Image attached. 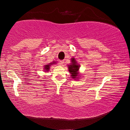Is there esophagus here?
<instances>
[{
  "mask_svg": "<svg viewBox=\"0 0 130 130\" xmlns=\"http://www.w3.org/2000/svg\"><path fill=\"white\" fill-rule=\"evenodd\" d=\"M59 63L60 65H63V63H64V61L63 60H59Z\"/></svg>",
  "mask_w": 130,
  "mask_h": 130,
  "instance_id": "34e87169",
  "label": "esophagus"
}]
</instances>
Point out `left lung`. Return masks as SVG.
<instances>
[{"mask_svg":"<svg viewBox=\"0 0 130 130\" xmlns=\"http://www.w3.org/2000/svg\"><path fill=\"white\" fill-rule=\"evenodd\" d=\"M79 66L77 64L76 61L74 58H72L71 59V65H68V70H69L70 73L71 74V76L73 78H76L77 76V71L79 70Z\"/></svg>","mask_w":130,"mask_h":130,"instance_id":"1","label":"left lung"}]
</instances>
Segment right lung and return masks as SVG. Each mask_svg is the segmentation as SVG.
I'll use <instances>...</instances> for the list:
<instances>
[{
    "label": "right lung",
    "instance_id": "right-lung-1",
    "mask_svg": "<svg viewBox=\"0 0 130 130\" xmlns=\"http://www.w3.org/2000/svg\"><path fill=\"white\" fill-rule=\"evenodd\" d=\"M53 63H54H54H50V65H46L45 66H44V69H45L46 71H49V70H50V65H52Z\"/></svg>",
    "mask_w": 130,
    "mask_h": 130
}]
</instances>
